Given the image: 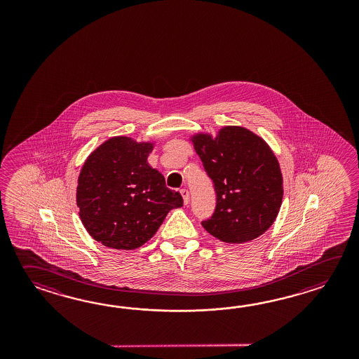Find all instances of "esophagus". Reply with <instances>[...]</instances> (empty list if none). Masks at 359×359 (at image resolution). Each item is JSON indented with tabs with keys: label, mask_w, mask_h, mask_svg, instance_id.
Returning a JSON list of instances; mask_svg holds the SVG:
<instances>
[{
	"label": "esophagus",
	"mask_w": 359,
	"mask_h": 359,
	"mask_svg": "<svg viewBox=\"0 0 359 359\" xmlns=\"http://www.w3.org/2000/svg\"><path fill=\"white\" fill-rule=\"evenodd\" d=\"M181 192V195H182L183 203H184V205H187L189 203H190V192L186 190V189H182V190L180 191Z\"/></svg>",
	"instance_id": "esophagus-1"
}]
</instances>
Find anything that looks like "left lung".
<instances>
[{
    "label": "left lung",
    "instance_id": "left-lung-1",
    "mask_svg": "<svg viewBox=\"0 0 359 359\" xmlns=\"http://www.w3.org/2000/svg\"><path fill=\"white\" fill-rule=\"evenodd\" d=\"M190 140L217 194L215 210L203 227L229 244L263 235L276 221L283 195V173L267 142L240 126L222 127L215 137L198 132Z\"/></svg>",
    "mask_w": 359,
    "mask_h": 359
}]
</instances>
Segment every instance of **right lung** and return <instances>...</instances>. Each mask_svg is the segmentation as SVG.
Instances as JSON below:
<instances>
[{"instance_id": "right-lung-1", "label": "right lung", "mask_w": 359, "mask_h": 359, "mask_svg": "<svg viewBox=\"0 0 359 359\" xmlns=\"http://www.w3.org/2000/svg\"><path fill=\"white\" fill-rule=\"evenodd\" d=\"M155 142L115 136L95 149L78 177L76 206L84 229L96 241L133 250L156 233L169 210L183 205L147 163Z\"/></svg>"}]
</instances>
